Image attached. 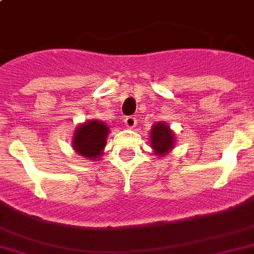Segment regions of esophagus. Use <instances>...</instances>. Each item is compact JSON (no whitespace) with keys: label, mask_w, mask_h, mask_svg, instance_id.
Wrapping results in <instances>:
<instances>
[{"label":"esophagus","mask_w":254,"mask_h":254,"mask_svg":"<svg viewBox=\"0 0 254 254\" xmlns=\"http://www.w3.org/2000/svg\"><path fill=\"white\" fill-rule=\"evenodd\" d=\"M125 125L127 128H134L135 126H136V119H135L134 116H127L125 119Z\"/></svg>","instance_id":"1"}]
</instances>
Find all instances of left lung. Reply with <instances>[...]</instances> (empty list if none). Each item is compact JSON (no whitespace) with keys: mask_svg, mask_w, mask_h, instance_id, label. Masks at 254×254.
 <instances>
[{"mask_svg":"<svg viewBox=\"0 0 254 254\" xmlns=\"http://www.w3.org/2000/svg\"><path fill=\"white\" fill-rule=\"evenodd\" d=\"M150 146L153 147L155 154L162 157L175 147V134L166 123L158 122L151 127L150 131Z\"/></svg>","mask_w":254,"mask_h":254,"instance_id":"obj_1","label":"left lung"}]
</instances>
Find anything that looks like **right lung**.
Returning a JSON list of instances; mask_svg holds the SVG:
<instances>
[{
    "instance_id": "obj_1",
    "label": "right lung",
    "mask_w": 254,
    "mask_h": 254,
    "mask_svg": "<svg viewBox=\"0 0 254 254\" xmlns=\"http://www.w3.org/2000/svg\"><path fill=\"white\" fill-rule=\"evenodd\" d=\"M109 128L104 122L89 120L79 125L73 136V147L85 158L97 160L107 143Z\"/></svg>"
}]
</instances>
